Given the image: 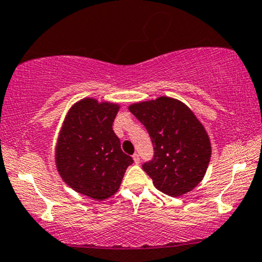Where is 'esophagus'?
Instances as JSON below:
<instances>
[{"label": "esophagus", "mask_w": 262, "mask_h": 262, "mask_svg": "<svg viewBox=\"0 0 262 262\" xmlns=\"http://www.w3.org/2000/svg\"><path fill=\"white\" fill-rule=\"evenodd\" d=\"M133 160H134L135 164H139L140 163V156H139L138 153L133 154Z\"/></svg>", "instance_id": "esophagus-1"}]
</instances>
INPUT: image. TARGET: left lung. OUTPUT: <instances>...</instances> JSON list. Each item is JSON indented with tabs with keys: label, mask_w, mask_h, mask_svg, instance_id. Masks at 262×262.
Returning a JSON list of instances; mask_svg holds the SVG:
<instances>
[{
	"label": "left lung",
	"mask_w": 262,
	"mask_h": 262,
	"mask_svg": "<svg viewBox=\"0 0 262 262\" xmlns=\"http://www.w3.org/2000/svg\"><path fill=\"white\" fill-rule=\"evenodd\" d=\"M130 113L148 132L153 159L142 165L154 186L172 197L183 196L202 182L211 158V143L196 115L178 99L161 96L134 103Z\"/></svg>",
	"instance_id": "left-lung-1"
}]
</instances>
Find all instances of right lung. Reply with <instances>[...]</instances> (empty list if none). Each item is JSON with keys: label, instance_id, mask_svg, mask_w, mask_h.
<instances>
[{"label": "right lung", "instance_id": "obj_1", "mask_svg": "<svg viewBox=\"0 0 262 262\" xmlns=\"http://www.w3.org/2000/svg\"><path fill=\"white\" fill-rule=\"evenodd\" d=\"M120 105L83 98L71 106L59 133L56 165L70 187L93 200L117 192L132 157L121 149L113 122Z\"/></svg>", "mask_w": 262, "mask_h": 262}]
</instances>
